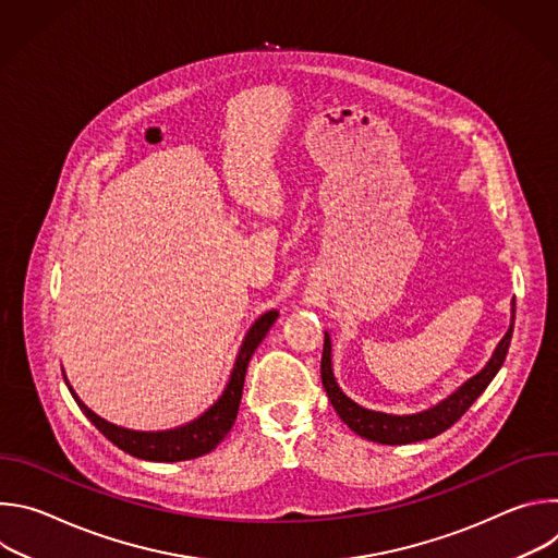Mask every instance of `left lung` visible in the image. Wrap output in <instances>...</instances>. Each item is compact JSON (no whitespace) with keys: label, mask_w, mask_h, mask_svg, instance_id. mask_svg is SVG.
Wrapping results in <instances>:
<instances>
[{"label":"left lung","mask_w":558,"mask_h":558,"mask_svg":"<svg viewBox=\"0 0 558 558\" xmlns=\"http://www.w3.org/2000/svg\"><path fill=\"white\" fill-rule=\"evenodd\" d=\"M512 329H514V302H512L510 329L499 340V344L493 351L486 366L476 375H472L470 379H465L454 392L444 397L441 402H437L435 407L420 411V413L390 415V413L364 409L357 402H353L351 397L340 388V384L333 375V353H331L329 331H325V351H323V364H320L323 384H325V390L329 395L333 409L338 411L340 420L360 437H364L368 441L386 444V446H404V444L433 439V437L441 435L444 430H448L454 422H459L461 415L474 404L476 397H480L488 388V384L495 379V375L499 373V368L504 366V360L508 355Z\"/></svg>","instance_id":"1"}]
</instances>
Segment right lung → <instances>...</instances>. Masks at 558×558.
<instances>
[{
  "mask_svg": "<svg viewBox=\"0 0 558 558\" xmlns=\"http://www.w3.org/2000/svg\"><path fill=\"white\" fill-rule=\"evenodd\" d=\"M278 315H280L278 308H271L258 317V320L245 333L241 349H238V355H235V362H233V368H231V375H229V381H227L222 395L203 415H198L196 420H192L183 426H177V428L132 430V428L110 424L108 420L99 417L95 411H90L82 400H78V395L74 392V388L70 386L65 375H63V379L74 397V402L78 404V409H82L84 415L99 428V433H104L123 452H128L136 459L161 461V463L196 459V457L211 452L231 430L235 415H238V407H241L250 360H252L254 351L260 347V342L265 340V336L269 333V329L274 327V323L278 320Z\"/></svg>",
  "mask_w": 558,
  "mask_h": 558,
  "instance_id": "1",
  "label": "right lung"
}]
</instances>
